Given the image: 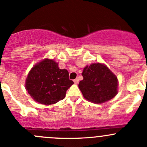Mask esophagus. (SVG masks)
Returning a JSON list of instances; mask_svg holds the SVG:
<instances>
[{
    "label": "esophagus",
    "mask_w": 147,
    "mask_h": 147,
    "mask_svg": "<svg viewBox=\"0 0 147 147\" xmlns=\"http://www.w3.org/2000/svg\"><path fill=\"white\" fill-rule=\"evenodd\" d=\"M74 82H75V84H78V83H79V79L76 78L75 80H74Z\"/></svg>",
    "instance_id": "1"
}]
</instances>
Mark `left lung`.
Masks as SVG:
<instances>
[{"instance_id":"8db88e82","label":"left lung","mask_w":147,"mask_h":147,"mask_svg":"<svg viewBox=\"0 0 147 147\" xmlns=\"http://www.w3.org/2000/svg\"><path fill=\"white\" fill-rule=\"evenodd\" d=\"M83 80L79 88L84 98L95 103H102L113 98L118 93L117 77L104 65L93 63L86 66Z\"/></svg>"}]
</instances>
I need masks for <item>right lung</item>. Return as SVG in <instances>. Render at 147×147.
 I'll list each match as a JSON object with an SVG mask.
<instances>
[{
	"mask_svg": "<svg viewBox=\"0 0 147 147\" xmlns=\"http://www.w3.org/2000/svg\"><path fill=\"white\" fill-rule=\"evenodd\" d=\"M74 84L67 69H60L53 60L45 59L35 65L26 80V89L34 101L51 105L63 99Z\"/></svg>",
	"mask_w": 147,
	"mask_h": 147,
	"instance_id": "obj_1",
	"label": "right lung"
}]
</instances>
